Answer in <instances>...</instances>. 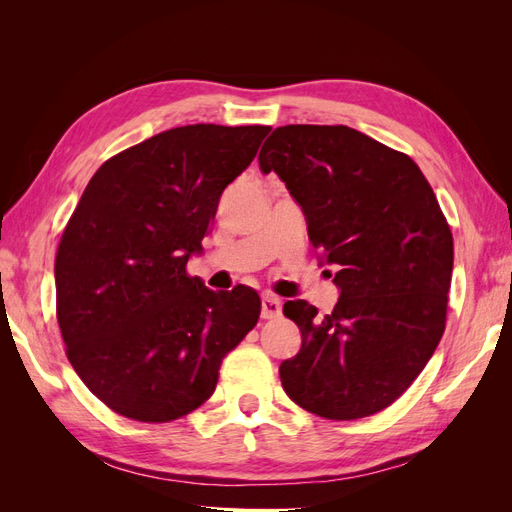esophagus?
<instances>
[{
    "label": "esophagus",
    "instance_id": "obj_1",
    "mask_svg": "<svg viewBox=\"0 0 512 512\" xmlns=\"http://www.w3.org/2000/svg\"><path fill=\"white\" fill-rule=\"evenodd\" d=\"M260 314L265 320H271V318H277L282 314V301L273 297V294H265L260 301Z\"/></svg>",
    "mask_w": 512,
    "mask_h": 512
}]
</instances>
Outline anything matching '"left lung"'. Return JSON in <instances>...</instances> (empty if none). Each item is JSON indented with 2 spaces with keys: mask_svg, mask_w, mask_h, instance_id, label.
I'll return each instance as SVG.
<instances>
[{
  "mask_svg": "<svg viewBox=\"0 0 512 512\" xmlns=\"http://www.w3.org/2000/svg\"><path fill=\"white\" fill-rule=\"evenodd\" d=\"M305 213L339 299L318 316L284 303L301 350L280 365L303 410L352 421L391 406L438 348L453 273V235L429 181L406 153L348 126H284L258 156Z\"/></svg>",
  "mask_w": 512,
  "mask_h": 512,
  "instance_id": "1",
  "label": "left lung"
}]
</instances>
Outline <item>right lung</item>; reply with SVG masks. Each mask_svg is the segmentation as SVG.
<instances>
[{"mask_svg": "<svg viewBox=\"0 0 512 512\" xmlns=\"http://www.w3.org/2000/svg\"><path fill=\"white\" fill-rule=\"evenodd\" d=\"M269 126L160 132L91 177L55 258L68 361L113 412L168 423L213 395L224 356L260 316L258 292L209 290L185 265Z\"/></svg>", "mask_w": 512, "mask_h": 512, "instance_id": "add662e5", "label": "right lung"}]
</instances>
